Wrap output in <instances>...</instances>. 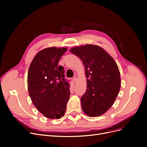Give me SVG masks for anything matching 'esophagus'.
I'll list each match as a JSON object with an SVG mask.
<instances>
[{
	"instance_id": "34e87169",
	"label": "esophagus",
	"mask_w": 147,
	"mask_h": 147,
	"mask_svg": "<svg viewBox=\"0 0 147 147\" xmlns=\"http://www.w3.org/2000/svg\"><path fill=\"white\" fill-rule=\"evenodd\" d=\"M73 81H74L75 83H76L77 80H78V77H77V76H74V78H73Z\"/></svg>"
}]
</instances>
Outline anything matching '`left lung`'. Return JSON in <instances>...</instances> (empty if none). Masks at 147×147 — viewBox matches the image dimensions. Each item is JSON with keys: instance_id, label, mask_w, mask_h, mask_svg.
I'll return each instance as SVG.
<instances>
[{"instance_id": "left-lung-1", "label": "left lung", "mask_w": 147, "mask_h": 147, "mask_svg": "<svg viewBox=\"0 0 147 147\" xmlns=\"http://www.w3.org/2000/svg\"><path fill=\"white\" fill-rule=\"evenodd\" d=\"M70 52L82 59L85 69L87 87L80 99L82 110L89 117L99 116L113 105L119 94L121 79L118 66L96 45L74 47Z\"/></svg>"}]
</instances>
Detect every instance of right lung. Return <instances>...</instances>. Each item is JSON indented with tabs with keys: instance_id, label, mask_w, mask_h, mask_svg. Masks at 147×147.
<instances>
[{
	"instance_id": "right-lung-1",
	"label": "right lung",
	"mask_w": 147,
	"mask_h": 147,
	"mask_svg": "<svg viewBox=\"0 0 147 147\" xmlns=\"http://www.w3.org/2000/svg\"><path fill=\"white\" fill-rule=\"evenodd\" d=\"M67 48L52 47L38 52L31 63L27 83L30 97L45 117L59 119L65 114L69 98V84L64 79L60 58Z\"/></svg>"
}]
</instances>
